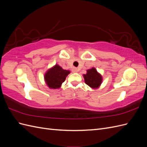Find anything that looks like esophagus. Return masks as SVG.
Masks as SVG:
<instances>
[{
  "instance_id": "esophagus-1",
  "label": "esophagus",
  "mask_w": 147,
  "mask_h": 147,
  "mask_svg": "<svg viewBox=\"0 0 147 147\" xmlns=\"http://www.w3.org/2000/svg\"><path fill=\"white\" fill-rule=\"evenodd\" d=\"M72 70V72H74V73L78 72V69L76 68V67H73Z\"/></svg>"
}]
</instances>
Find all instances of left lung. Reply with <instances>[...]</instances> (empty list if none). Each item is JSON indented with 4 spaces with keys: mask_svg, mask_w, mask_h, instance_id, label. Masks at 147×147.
<instances>
[{
    "mask_svg": "<svg viewBox=\"0 0 147 147\" xmlns=\"http://www.w3.org/2000/svg\"><path fill=\"white\" fill-rule=\"evenodd\" d=\"M83 76L85 83L94 90L99 88L103 80L101 74L94 67L87 70L86 74H83Z\"/></svg>",
    "mask_w": 147,
    "mask_h": 147,
    "instance_id": "1",
    "label": "left lung"
}]
</instances>
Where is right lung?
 <instances>
[{
  "label": "right lung",
  "mask_w": 147,
  "mask_h": 147,
  "mask_svg": "<svg viewBox=\"0 0 147 147\" xmlns=\"http://www.w3.org/2000/svg\"><path fill=\"white\" fill-rule=\"evenodd\" d=\"M70 73V70H64L58 64H55L47 71L44 80L49 88L59 89Z\"/></svg>",
  "instance_id": "1"
}]
</instances>
